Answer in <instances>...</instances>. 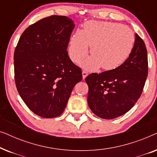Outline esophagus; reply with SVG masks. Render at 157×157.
<instances>
[{"label": "esophagus", "mask_w": 157, "mask_h": 157, "mask_svg": "<svg viewBox=\"0 0 157 157\" xmlns=\"http://www.w3.org/2000/svg\"><path fill=\"white\" fill-rule=\"evenodd\" d=\"M88 76V72L86 71H82V76H83V79H85L86 77Z\"/></svg>", "instance_id": "1"}]
</instances>
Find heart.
Returning <instances> with one entry per match:
<instances>
[{"label":"heart","instance_id":"heart-1","mask_svg":"<svg viewBox=\"0 0 157 157\" xmlns=\"http://www.w3.org/2000/svg\"><path fill=\"white\" fill-rule=\"evenodd\" d=\"M135 37L132 30L118 23L89 21L82 31L71 36L68 55L74 63L87 56L89 46L92 55L81 64L88 71H96L101 66L104 71H112L124 63L132 53Z\"/></svg>","mask_w":157,"mask_h":157}]
</instances>
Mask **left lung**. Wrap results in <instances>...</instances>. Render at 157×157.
<instances>
[{
	"label": "left lung",
	"mask_w": 157,
	"mask_h": 157,
	"mask_svg": "<svg viewBox=\"0 0 157 157\" xmlns=\"http://www.w3.org/2000/svg\"><path fill=\"white\" fill-rule=\"evenodd\" d=\"M148 76L147 51L136 33L129 56L119 67L85 78L89 86L88 104L94 114L112 119L128 112L142 94Z\"/></svg>",
	"instance_id": "1"
}]
</instances>
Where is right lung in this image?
<instances>
[{"label": "right lung", "mask_w": 157, "mask_h": 157, "mask_svg": "<svg viewBox=\"0 0 157 157\" xmlns=\"http://www.w3.org/2000/svg\"><path fill=\"white\" fill-rule=\"evenodd\" d=\"M75 24L51 16L27 28L14 52V75L19 95L36 115L54 118L63 112L82 71L68 55Z\"/></svg>", "instance_id": "1"}]
</instances>
